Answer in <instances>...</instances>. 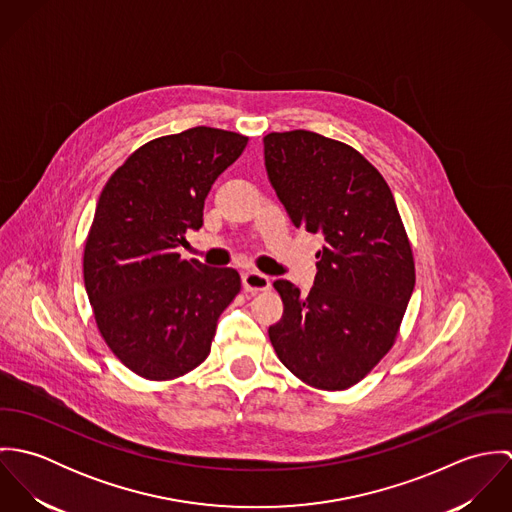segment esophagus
Listing matches in <instances>:
<instances>
[{
    "label": "esophagus",
    "mask_w": 512,
    "mask_h": 512,
    "mask_svg": "<svg viewBox=\"0 0 512 512\" xmlns=\"http://www.w3.org/2000/svg\"><path fill=\"white\" fill-rule=\"evenodd\" d=\"M242 286L248 293L266 292V290H270L272 282L268 276H264L260 272H246L242 276Z\"/></svg>",
    "instance_id": "1"
}]
</instances>
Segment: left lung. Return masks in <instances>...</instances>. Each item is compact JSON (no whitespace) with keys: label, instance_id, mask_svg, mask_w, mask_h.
<instances>
[{"label":"left lung","instance_id":"1","mask_svg":"<svg viewBox=\"0 0 512 512\" xmlns=\"http://www.w3.org/2000/svg\"><path fill=\"white\" fill-rule=\"evenodd\" d=\"M268 179L297 228L325 238L309 295L274 288L268 329L284 366L317 390H347L396 343L416 286L412 246L384 177L343 142L307 130L264 138Z\"/></svg>","mask_w":512,"mask_h":512}]
</instances>
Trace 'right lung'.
<instances>
[{
  "label": "right lung",
  "instance_id": "obj_1",
  "mask_svg": "<svg viewBox=\"0 0 512 512\" xmlns=\"http://www.w3.org/2000/svg\"><path fill=\"white\" fill-rule=\"evenodd\" d=\"M248 138L197 126L138 147L104 185L84 244V288L108 349L146 380L201 365L220 313L240 293L232 268L183 260L211 185Z\"/></svg>",
  "mask_w": 512,
  "mask_h": 512
}]
</instances>
